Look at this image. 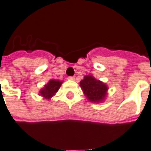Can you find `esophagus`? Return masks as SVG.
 Segmentation results:
<instances>
[{
	"label": "esophagus",
	"instance_id": "obj_1",
	"mask_svg": "<svg viewBox=\"0 0 151 151\" xmlns=\"http://www.w3.org/2000/svg\"><path fill=\"white\" fill-rule=\"evenodd\" d=\"M68 79L70 81H75V77H74V76H73V77H69Z\"/></svg>",
	"mask_w": 151,
	"mask_h": 151
}]
</instances>
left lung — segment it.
I'll return each mask as SVG.
<instances>
[{
	"instance_id": "8db88e82",
	"label": "left lung",
	"mask_w": 151,
	"mask_h": 151,
	"mask_svg": "<svg viewBox=\"0 0 151 151\" xmlns=\"http://www.w3.org/2000/svg\"><path fill=\"white\" fill-rule=\"evenodd\" d=\"M80 86L84 95L90 102L101 103L104 101L108 95V86L92 75L84 76L80 81Z\"/></svg>"
}]
</instances>
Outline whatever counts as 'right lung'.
Returning a JSON list of instances; mask_svg holds the SVG:
<instances>
[{"label":"right lung","instance_id":"add662e5","mask_svg":"<svg viewBox=\"0 0 151 151\" xmlns=\"http://www.w3.org/2000/svg\"><path fill=\"white\" fill-rule=\"evenodd\" d=\"M63 82V81L58 80V79H50L47 82V84L44 85L43 88L40 89L39 94L40 96H42L43 98L50 100L58 91Z\"/></svg>","mask_w":151,"mask_h":151}]
</instances>
